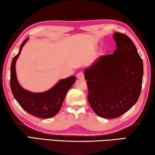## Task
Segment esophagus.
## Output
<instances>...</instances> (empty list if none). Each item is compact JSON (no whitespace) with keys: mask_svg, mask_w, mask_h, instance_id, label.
<instances>
[{"mask_svg":"<svg viewBox=\"0 0 155 155\" xmlns=\"http://www.w3.org/2000/svg\"><path fill=\"white\" fill-rule=\"evenodd\" d=\"M77 77L78 79L82 80V79H84V73L82 72V71H80V72H78L77 74Z\"/></svg>","mask_w":155,"mask_h":155,"instance_id":"34e87169","label":"esophagus"}]
</instances>
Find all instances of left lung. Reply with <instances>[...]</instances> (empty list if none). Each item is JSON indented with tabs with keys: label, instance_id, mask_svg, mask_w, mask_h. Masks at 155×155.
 I'll return each mask as SVG.
<instances>
[{
	"label": "left lung",
	"instance_id": "8db88e82",
	"mask_svg": "<svg viewBox=\"0 0 155 155\" xmlns=\"http://www.w3.org/2000/svg\"><path fill=\"white\" fill-rule=\"evenodd\" d=\"M117 48L101 55L84 70L92 109L104 118H115L130 109L140 96L143 64L134 44L126 35H113Z\"/></svg>",
	"mask_w": 155,
	"mask_h": 155
}]
</instances>
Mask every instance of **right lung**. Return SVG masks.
Wrapping results in <instances>:
<instances>
[{"mask_svg": "<svg viewBox=\"0 0 155 155\" xmlns=\"http://www.w3.org/2000/svg\"><path fill=\"white\" fill-rule=\"evenodd\" d=\"M28 40V38L23 41L18 54L12 61L11 91L15 100L28 114L41 118H50L55 116L61 109L67 92L76 81V77L71 76L61 79L51 88L42 92H33L22 87L17 80L15 65L23 47Z\"/></svg>", "mask_w": 155, "mask_h": 155, "instance_id": "1", "label": "right lung"}]
</instances>
